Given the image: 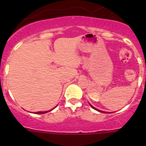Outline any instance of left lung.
Listing matches in <instances>:
<instances>
[{
  "label": "left lung",
  "instance_id": "left-lung-1",
  "mask_svg": "<svg viewBox=\"0 0 146 146\" xmlns=\"http://www.w3.org/2000/svg\"><path fill=\"white\" fill-rule=\"evenodd\" d=\"M89 104H90V105H91V108H93V109H94V110H97V111H99V112H102V113H105V112H102V111H101V110H97V109H96V108H94V107H93V106H92V105H91V104H90V103H89Z\"/></svg>",
  "mask_w": 146,
  "mask_h": 146
}]
</instances>
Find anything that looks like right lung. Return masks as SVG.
I'll use <instances>...</instances> for the list:
<instances>
[{
	"label": "right lung",
	"instance_id": "obj_1",
	"mask_svg": "<svg viewBox=\"0 0 146 146\" xmlns=\"http://www.w3.org/2000/svg\"><path fill=\"white\" fill-rule=\"evenodd\" d=\"M53 110V109H52V110H49V111H44V112H37V113H38V114H43V113H47V112H50V111H51V110Z\"/></svg>",
	"mask_w": 146,
	"mask_h": 146
}]
</instances>
